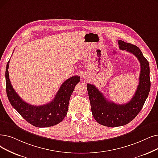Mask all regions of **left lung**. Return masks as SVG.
Masks as SVG:
<instances>
[{
    "instance_id": "1",
    "label": "left lung",
    "mask_w": 158,
    "mask_h": 158,
    "mask_svg": "<svg viewBox=\"0 0 158 158\" xmlns=\"http://www.w3.org/2000/svg\"><path fill=\"white\" fill-rule=\"evenodd\" d=\"M118 44L121 50L134 54L140 63L139 85L132 99L125 104H116L108 101L94 85L87 84L86 86L94 119L100 125L108 127L123 126L132 121L141 111L150 89L149 63L140 49L121 40H118Z\"/></svg>"
}]
</instances>
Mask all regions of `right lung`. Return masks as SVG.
<instances>
[{"label":"right lung","instance_id":"add662e5","mask_svg":"<svg viewBox=\"0 0 158 158\" xmlns=\"http://www.w3.org/2000/svg\"><path fill=\"white\" fill-rule=\"evenodd\" d=\"M9 63L10 60L6 65L5 76L7 96L11 106L26 121L36 127H49L62 121L67 114L70 96L80 81V77L75 75L65 81L48 103L33 106L23 101L13 89L9 78Z\"/></svg>","mask_w":158,"mask_h":158}]
</instances>
